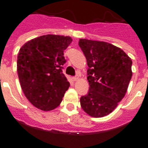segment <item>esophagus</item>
<instances>
[{"instance_id": "esophagus-1", "label": "esophagus", "mask_w": 148, "mask_h": 148, "mask_svg": "<svg viewBox=\"0 0 148 148\" xmlns=\"http://www.w3.org/2000/svg\"><path fill=\"white\" fill-rule=\"evenodd\" d=\"M78 76H75V77H72V80H73V81H77V80H78Z\"/></svg>"}]
</instances>
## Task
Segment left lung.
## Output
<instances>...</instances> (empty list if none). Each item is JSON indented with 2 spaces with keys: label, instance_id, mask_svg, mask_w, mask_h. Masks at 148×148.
Here are the masks:
<instances>
[{
  "label": "left lung",
  "instance_id": "left-lung-1",
  "mask_svg": "<svg viewBox=\"0 0 148 148\" xmlns=\"http://www.w3.org/2000/svg\"><path fill=\"white\" fill-rule=\"evenodd\" d=\"M79 46L88 63L89 90L80 99L81 108L94 117L109 114L126 94L132 77V60L114 45L80 39Z\"/></svg>",
  "mask_w": 148,
  "mask_h": 148
}]
</instances>
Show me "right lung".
Instances as JSON below:
<instances>
[{
	"mask_svg": "<svg viewBox=\"0 0 148 148\" xmlns=\"http://www.w3.org/2000/svg\"><path fill=\"white\" fill-rule=\"evenodd\" d=\"M68 36L47 34L29 40L20 49L17 67L24 95L38 109L60 105L70 83L62 73L64 51L71 43Z\"/></svg>",
	"mask_w": 148,
	"mask_h": 148,
	"instance_id": "right-lung-1",
	"label": "right lung"
}]
</instances>
